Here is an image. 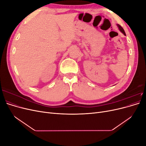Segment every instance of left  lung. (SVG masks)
Here are the masks:
<instances>
[{
	"label": "left lung",
	"mask_w": 146,
	"mask_h": 146,
	"mask_svg": "<svg viewBox=\"0 0 146 146\" xmlns=\"http://www.w3.org/2000/svg\"><path fill=\"white\" fill-rule=\"evenodd\" d=\"M116 25H117V27H118L119 31H120L121 32H122L123 35H124L125 36H126V34H125V32H124V30H123V29H122V27H121V26L120 25H119V24H116Z\"/></svg>",
	"instance_id": "left-lung-1"
}]
</instances>
